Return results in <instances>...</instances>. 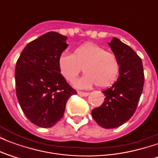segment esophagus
I'll list each match as a JSON object with an SVG mask.
<instances>
[{
  "instance_id": "1",
  "label": "esophagus",
  "mask_w": 158,
  "mask_h": 158,
  "mask_svg": "<svg viewBox=\"0 0 158 158\" xmlns=\"http://www.w3.org/2000/svg\"><path fill=\"white\" fill-rule=\"evenodd\" d=\"M78 94H79V96H87L89 95V92H82V91H79Z\"/></svg>"
}]
</instances>
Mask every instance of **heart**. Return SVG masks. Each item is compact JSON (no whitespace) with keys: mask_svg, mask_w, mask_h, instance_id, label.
<instances>
[{"mask_svg":"<svg viewBox=\"0 0 158 158\" xmlns=\"http://www.w3.org/2000/svg\"><path fill=\"white\" fill-rule=\"evenodd\" d=\"M60 73L69 83H73L79 73H85L76 82L79 88H89L96 85L106 88L115 82L120 71V64L113 52L93 43L79 45L72 54L62 53L58 58Z\"/></svg>","mask_w":158,"mask_h":158,"instance_id":"1","label":"heart"}]
</instances>
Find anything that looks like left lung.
Returning <instances> with one entry per match:
<instances>
[{
	"instance_id": "left-lung-1",
	"label": "left lung",
	"mask_w": 158,
	"mask_h": 158,
	"mask_svg": "<svg viewBox=\"0 0 158 158\" xmlns=\"http://www.w3.org/2000/svg\"><path fill=\"white\" fill-rule=\"evenodd\" d=\"M109 45L118 59L120 71L112 87L102 91L105 101L91 112L92 118L105 129H114L126 123L135 112L144 86L141 58L129 45L113 38Z\"/></svg>"
}]
</instances>
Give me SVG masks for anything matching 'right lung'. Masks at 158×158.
<instances>
[{"mask_svg": "<svg viewBox=\"0 0 158 158\" xmlns=\"http://www.w3.org/2000/svg\"><path fill=\"white\" fill-rule=\"evenodd\" d=\"M66 40L58 33H46L26 45L16 64L19 104L29 121L42 128L55 125L69 97L77 94L59 71V56L69 45Z\"/></svg>", "mask_w": 158, "mask_h": 158, "instance_id": "obj_1", "label": "right lung"}]
</instances>
